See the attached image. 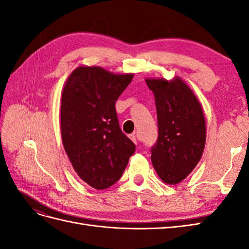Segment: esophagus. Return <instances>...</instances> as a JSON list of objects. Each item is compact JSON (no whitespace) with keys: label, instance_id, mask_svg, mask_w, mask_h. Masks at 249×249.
<instances>
[{"label":"esophagus","instance_id":"esophagus-1","mask_svg":"<svg viewBox=\"0 0 249 249\" xmlns=\"http://www.w3.org/2000/svg\"><path fill=\"white\" fill-rule=\"evenodd\" d=\"M130 138H131L135 143H138V138H137L136 135H134V134L130 135Z\"/></svg>","mask_w":249,"mask_h":249}]
</instances>
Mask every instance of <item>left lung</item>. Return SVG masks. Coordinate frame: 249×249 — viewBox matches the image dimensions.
<instances>
[{
	"instance_id": "obj_1",
	"label": "left lung",
	"mask_w": 249,
	"mask_h": 249,
	"mask_svg": "<svg viewBox=\"0 0 249 249\" xmlns=\"http://www.w3.org/2000/svg\"><path fill=\"white\" fill-rule=\"evenodd\" d=\"M145 81L155 95L159 130L150 159L163 182L175 185L200 160L206 143L205 117L196 96L179 78Z\"/></svg>"
}]
</instances>
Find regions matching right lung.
<instances>
[{"mask_svg":"<svg viewBox=\"0 0 249 249\" xmlns=\"http://www.w3.org/2000/svg\"><path fill=\"white\" fill-rule=\"evenodd\" d=\"M133 73L115 74L99 66H80L67 79L61 100V135L73 169L97 190L122 178L135 153L120 130L115 102Z\"/></svg>","mask_w":249,"mask_h":249,"instance_id":"1","label":"right lung"}]
</instances>
